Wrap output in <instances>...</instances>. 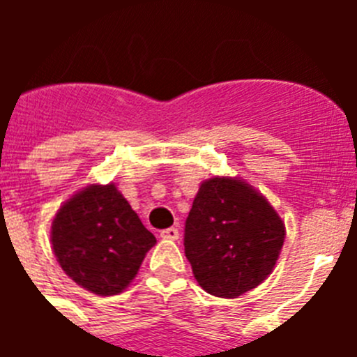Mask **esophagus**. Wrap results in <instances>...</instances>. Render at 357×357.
<instances>
[{
	"instance_id": "obj_1",
	"label": "esophagus",
	"mask_w": 357,
	"mask_h": 357,
	"mask_svg": "<svg viewBox=\"0 0 357 357\" xmlns=\"http://www.w3.org/2000/svg\"><path fill=\"white\" fill-rule=\"evenodd\" d=\"M160 238L172 239V241H175V239H178V229H175V227H169V229L160 230Z\"/></svg>"
}]
</instances>
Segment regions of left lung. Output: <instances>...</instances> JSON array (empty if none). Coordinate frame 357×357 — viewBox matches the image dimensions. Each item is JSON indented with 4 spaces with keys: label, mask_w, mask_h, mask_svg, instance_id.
Returning <instances> with one entry per match:
<instances>
[{
    "label": "left lung",
    "mask_w": 357,
    "mask_h": 357,
    "mask_svg": "<svg viewBox=\"0 0 357 357\" xmlns=\"http://www.w3.org/2000/svg\"><path fill=\"white\" fill-rule=\"evenodd\" d=\"M284 236V222L263 195L236 176H214L195 197L184 250L202 288L236 298L272 273Z\"/></svg>",
    "instance_id": "left-lung-1"
}]
</instances>
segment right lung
<instances>
[{
  "instance_id": "right-lung-1",
  "label": "right lung",
  "mask_w": 357,
  "mask_h": 357,
  "mask_svg": "<svg viewBox=\"0 0 357 357\" xmlns=\"http://www.w3.org/2000/svg\"><path fill=\"white\" fill-rule=\"evenodd\" d=\"M155 243L114 184L84 188L52 223V248L66 275L102 296L127 288Z\"/></svg>"
}]
</instances>
